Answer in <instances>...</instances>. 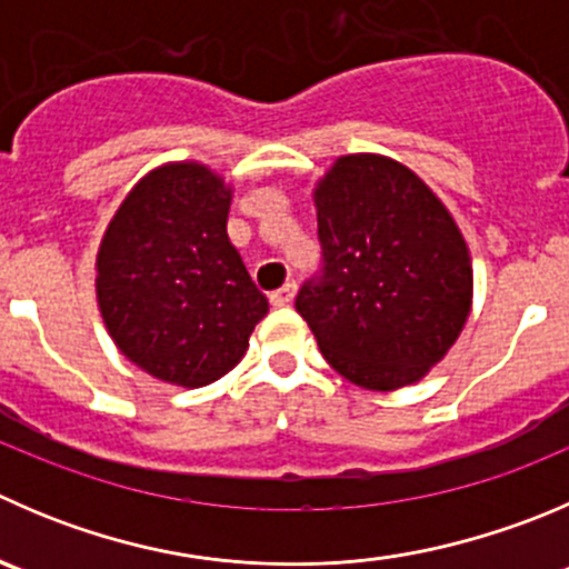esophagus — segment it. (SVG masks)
I'll return each instance as SVG.
<instances>
[{"label":"esophagus","mask_w":569,"mask_h":569,"mask_svg":"<svg viewBox=\"0 0 569 569\" xmlns=\"http://www.w3.org/2000/svg\"><path fill=\"white\" fill-rule=\"evenodd\" d=\"M295 295H297V283H295V280H291V283H286V286H280V289H274L272 295H269V302H272L274 308L291 306Z\"/></svg>","instance_id":"1"}]
</instances>
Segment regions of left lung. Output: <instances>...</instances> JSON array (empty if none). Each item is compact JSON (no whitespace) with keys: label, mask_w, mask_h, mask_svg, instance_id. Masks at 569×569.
<instances>
[{"label":"left lung","mask_w":569,"mask_h":569,"mask_svg":"<svg viewBox=\"0 0 569 569\" xmlns=\"http://www.w3.org/2000/svg\"><path fill=\"white\" fill-rule=\"evenodd\" d=\"M313 202L322 272L295 308L325 361L372 391L417 383L470 317L465 236L411 169L383 156L339 158Z\"/></svg>","instance_id":"8db88e82"}]
</instances>
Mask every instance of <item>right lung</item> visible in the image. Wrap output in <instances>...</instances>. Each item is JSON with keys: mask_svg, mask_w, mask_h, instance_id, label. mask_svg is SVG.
<instances>
[{"mask_svg": "<svg viewBox=\"0 0 569 569\" xmlns=\"http://www.w3.org/2000/svg\"><path fill=\"white\" fill-rule=\"evenodd\" d=\"M230 186L202 163L152 169L124 197L97 252L110 339L167 383H213L241 361L269 302L228 239Z\"/></svg>", "mask_w": 569, "mask_h": 569, "instance_id": "add662e5", "label": "right lung"}]
</instances>
